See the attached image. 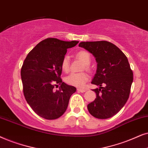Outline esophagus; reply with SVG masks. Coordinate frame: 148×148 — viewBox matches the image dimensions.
I'll return each instance as SVG.
<instances>
[{
  "label": "esophagus",
  "mask_w": 148,
  "mask_h": 148,
  "mask_svg": "<svg viewBox=\"0 0 148 148\" xmlns=\"http://www.w3.org/2000/svg\"><path fill=\"white\" fill-rule=\"evenodd\" d=\"M86 89H84V88H77V91L80 92H84L86 91Z\"/></svg>",
  "instance_id": "1"
}]
</instances>
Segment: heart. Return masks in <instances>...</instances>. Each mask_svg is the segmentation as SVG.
Listing matches in <instances>:
<instances>
[{
    "mask_svg": "<svg viewBox=\"0 0 148 148\" xmlns=\"http://www.w3.org/2000/svg\"><path fill=\"white\" fill-rule=\"evenodd\" d=\"M76 57L85 64L86 70H89V65L90 62V55L86 51H80L76 54ZM70 67V58L68 56L63 58L62 62V69L64 72H68ZM88 76L86 73H72L66 78V82L70 85L82 87L88 80Z\"/></svg>",
    "mask_w": 148,
    "mask_h": 148,
    "instance_id": "obj_1",
    "label": "heart"
}]
</instances>
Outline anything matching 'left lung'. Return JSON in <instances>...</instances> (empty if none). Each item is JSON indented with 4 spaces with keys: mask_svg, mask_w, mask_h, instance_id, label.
I'll use <instances>...</instances> for the list:
<instances>
[{
    "mask_svg": "<svg viewBox=\"0 0 148 148\" xmlns=\"http://www.w3.org/2000/svg\"><path fill=\"white\" fill-rule=\"evenodd\" d=\"M78 46L90 53L97 64L91 83L99 88L92 90L96 98L88 104V112L99 119L111 118L129 97L133 74L128 59L119 47L108 41L81 42Z\"/></svg>",
    "mask_w": 148,
    "mask_h": 148,
    "instance_id": "left-lung-1",
    "label": "left lung"
}]
</instances>
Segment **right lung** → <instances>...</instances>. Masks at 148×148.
Segmentation results:
<instances>
[{"instance_id": "obj_1", "label": "right lung", "mask_w": 148, "mask_h": 148, "mask_svg": "<svg viewBox=\"0 0 148 148\" xmlns=\"http://www.w3.org/2000/svg\"><path fill=\"white\" fill-rule=\"evenodd\" d=\"M78 41H64L49 38L38 43L27 54L21 70L25 100L40 117L55 120L62 116L68 108L71 95L76 88L62 82V62L67 49ZM56 84L60 90L53 89Z\"/></svg>"}]
</instances>
